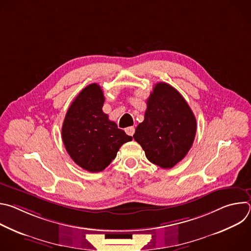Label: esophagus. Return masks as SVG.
Instances as JSON below:
<instances>
[{
  "instance_id": "1",
  "label": "esophagus",
  "mask_w": 251,
  "mask_h": 251,
  "mask_svg": "<svg viewBox=\"0 0 251 251\" xmlns=\"http://www.w3.org/2000/svg\"><path fill=\"white\" fill-rule=\"evenodd\" d=\"M125 132H126V134H127L128 136H133L134 133H135V128H134L133 126L127 127V128L125 129Z\"/></svg>"
}]
</instances>
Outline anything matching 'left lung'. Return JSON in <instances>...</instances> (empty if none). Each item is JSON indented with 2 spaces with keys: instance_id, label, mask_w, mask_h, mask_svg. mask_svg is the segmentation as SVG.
<instances>
[{
  "instance_id": "8db88e82",
  "label": "left lung",
  "mask_w": 251,
  "mask_h": 251,
  "mask_svg": "<svg viewBox=\"0 0 251 251\" xmlns=\"http://www.w3.org/2000/svg\"><path fill=\"white\" fill-rule=\"evenodd\" d=\"M196 131L197 120L185 98L170 84L159 82L147 100L144 121L137 126L133 138L151 163L171 169L188 154Z\"/></svg>"
}]
</instances>
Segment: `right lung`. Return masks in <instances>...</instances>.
<instances>
[{"mask_svg":"<svg viewBox=\"0 0 251 251\" xmlns=\"http://www.w3.org/2000/svg\"><path fill=\"white\" fill-rule=\"evenodd\" d=\"M104 100L97 83L83 88L69 106L61 129L70 158L91 173L103 171L124 143L132 140L102 111Z\"/></svg>","mask_w":251,"mask_h":251,"instance_id":"1","label":"right lung"}]
</instances>
